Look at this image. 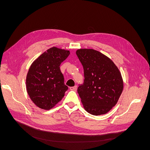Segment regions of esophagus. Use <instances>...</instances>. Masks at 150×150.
I'll return each instance as SVG.
<instances>
[{"label": "esophagus", "mask_w": 150, "mask_h": 150, "mask_svg": "<svg viewBox=\"0 0 150 150\" xmlns=\"http://www.w3.org/2000/svg\"><path fill=\"white\" fill-rule=\"evenodd\" d=\"M76 88H77V86H73V87H70V89L72 90V91H76Z\"/></svg>", "instance_id": "34e87169"}]
</instances>
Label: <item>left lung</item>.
<instances>
[{
    "label": "left lung",
    "instance_id": "obj_1",
    "mask_svg": "<svg viewBox=\"0 0 150 150\" xmlns=\"http://www.w3.org/2000/svg\"><path fill=\"white\" fill-rule=\"evenodd\" d=\"M84 69V83L77 91L86 111L93 115L108 112L119 100L123 83L112 60L93 49L76 52Z\"/></svg>",
    "mask_w": 150,
    "mask_h": 150
}]
</instances>
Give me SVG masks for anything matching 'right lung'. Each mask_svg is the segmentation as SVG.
Masks as SVG:
<instances>
[{"label": "right lung", "mask_w": 150, "mask_h": 150, "mask_svg": "<svg viewBox=\"0 0 150 150\" xmlns=\"http://www.w3.org/2000/svg\"><path fill=\"white\" fill-rule=\"evenodd\" d=\"M69 54V50L53 47L30 66L26 79L27 90L31 100L39 108L49 110L64 97L68 87L59 66Z\"/></svg>", "instance_id": "right-lung-1"}]
</instances>
